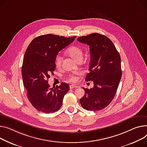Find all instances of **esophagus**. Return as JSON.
<instances>
[{
  "label": "esophagus",
  "mask_w": 147,
  "mask_h": 147,
  "mask_svg": "<svg viewBox=\"0 0 147 147\" xmlns=\"http://www.w3.org/2000/svg\"><path fill=\"white\" fill-rule=\"evenodd\" d=\"M77 87H78V86H75V85H73V84L70 86V89H74V88H77Z\"/></svg>",
  "instance_id": "obj_1"
}]
</instances>
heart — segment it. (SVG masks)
I'll return each instance as SVG.
<instances>
[{
    "label": "heart",
    "instance_id": "heart-1",
    "mask_svg": "<svg viewBox=\"0 0 147 147\" xmlns=\"http://www.w3.org/2000/svg\"><path fill=\"white\" fill-rule=\"evenodd\" d=\"M67 53L72 58H73L75 61L77 62L83 60V53L82 49L79 46H71L70 48H68ZM62 61V57L60 54L57 55L55 59L56 65L57 67H60L61 65ZM69 80L72 82H76L77 80V77L74 75H71L69 77Z\"/></svg>",
    "mask_w": 147,
    "mask_h": 147
}]
</instances>
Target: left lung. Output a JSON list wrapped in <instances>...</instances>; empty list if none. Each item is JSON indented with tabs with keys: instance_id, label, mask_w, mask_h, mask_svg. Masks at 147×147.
<instances>
[{
	"instance_id": "8db88e82",
	"label": "left lung",
	"mask_w": 147,
	"mask_h": 147,
	"mask_svg": "<svg viewBox=\"0 0 147 147\" xmlns=\"http://www.w3.org/2000/svg\"><path fill=\"white\" fill-rule=\"evenodd\" d=\"M77 41L89 45L90 64L85 80L94 83L90 89L83 87L80 104L87 111L103 109L113 99L121 79L120 54L109 38L98 33L80 36Z\"/></svg>"
}]
</instances>
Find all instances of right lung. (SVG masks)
<instances>
[{"label":"right lung","instance_id":"obj_1","mask_svg":"<svg viewBox=\"0 0 147 147\" xmlns=\"http://www.w3.org/2000/svg\"><path fill=\"white\" fill-rule=\"evenodd\" d=\"M76 38L47 34L36 37L28 45L24 57L22 76L28 99L37 111L50 113L61 108L70 86L62 82L59 86L51 88L48 80L55 69V59L58 52Z\"/></svg>","mask_w":147,"mask_h":147}]
</instances>
